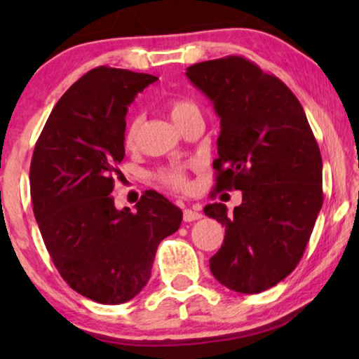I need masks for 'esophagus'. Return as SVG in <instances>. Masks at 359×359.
<instances>
[{
	"label": "esophagus",
	"mask_w": 359,
	"mask_h": 359,
	"mask_svg": "<svg viewBox=\"0 0 359 359\" xmlns=\"http://www.w3.org/2000/svg\"><path fill=\"white\" fill-rule=\"evenodd\" d=\"M201 217H203V214L198 212V210H194V209H184L183 210L184 222H194V220H198Z\"/></svg>",
	"instance_id": "obj_1"
}]
</instances>
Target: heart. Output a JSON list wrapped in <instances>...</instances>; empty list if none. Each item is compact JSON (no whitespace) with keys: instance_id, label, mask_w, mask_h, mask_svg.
Segmentation results:
<instances>
[{"instance_id":"1","label":"heart","mask_w":359,"mask_h":359,"mask_svg":"<svg viewBox=\"0 0 359 359\" xmlns=\"http://www.w3.org/2000/svg\"><path fill=\"white\" fill-rule=\"evenodd\" d=\"M168 111L171 119H173L175 124H180L184 117H188L193 112H198V106L194 104L193 101L189 100H171L168 102ZM142 126V117L135 116L132 117L129 124H127V129L124 132V144L127 147H132L137 140V134H139ZM160 180L163 181L165 184L171 186V188L176 189H184L186 188V175L184 170L180 168V166H173V168H166L160 173Z\"/></svg>"}]
</instances>
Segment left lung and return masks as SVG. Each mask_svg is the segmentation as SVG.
Wrapping results in <instances>:
<instances>
[{
	"label": "left lung",
	"instance_id": "left-lung-1",
	"mask_svg": "<svg viewBox=\"0 0 359 359\" xmlns=\"http://www.w3.org/2000/svg\"><path fill=\"white\" fill-rule=\"evenodd\" d=\"M186 76L220 119L215 188L242 191L232 215L220 203L204 208L225 225L210 271L235 292H263L297 266L311 238L323 203L320 150L292 91L247 58L196 63Z\"/></svg>",
	"mask_w": 359,
	"mask_h": 359
}]
</instances>
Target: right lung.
<instances>
[{"mask_svg":"<svg viewBox=\"0 0 359 359\" xmlns=\"http://www.w3.org/2000/svg\"><path fill=\"white\" fill-rule=\"evenodd\" d=\"M156 80L93 68L58 100L31 161L34 215L53 264L78 294L107 306L145 287L160 242L183 220L156 191H147L134 212L116 209L111 196L126 155L127 107Z\"/></svg>","mask_w":359,"mask_h":359,"instance_id":"obj_1","label":"right lung"}]
</instances>
